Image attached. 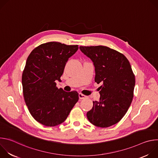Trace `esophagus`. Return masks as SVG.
<instances>
[{"label": "esophagus", "mask_w": 158, "mask_h": 158, "mask_svg": "<svg viewBox=\"0 0 158 158\" xmlns=\"http://www.w3.org/2000/svg\"><path fill=\"white\" fill-rule=\"evenodd\" d=\"M79 98L80 99H87V96H85L81 93H79Z\"/></svg>", "instance_id": "esophagus-1"}]
</instances>
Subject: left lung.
<instances>
[{
  "label": "left lung",
  "instance_id": "1",
  "mask_svg": "<svg viewBox=\"0 0 158 158\" xmlns=\"http://www.w3.org/2000/svg\"><path fill=\"white\" fill-rule=\"evenodd\" d=\"M95 67V82L101 83L99 101L87 112L93 125L107 127L118 123L126 114L133 98L135 76L127 59L106 46H80Z\"/></svg>",
  "mask_w": 158,
  "mask_h": 158
}]
</instances>
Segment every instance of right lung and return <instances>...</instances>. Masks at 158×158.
Masks as SVG:
<instances>
[{"mask_svg":"<svg viewBox=\"0 0 158 158\" xmlns=\"http://www.w3.org/2000/svg\"><path fill=\"white\" fill-rule=\"evenodd\" d=\"M78 49L77 45L50 42L35 48L27 59L22 76L24 98L32 116L44 126L62 123L79 100L77 92L56 86L66 62Z\"/></svg>","mask_w":158,"mask_h":158,"instance_id":"1","label":"right lung"}]
</instances>
